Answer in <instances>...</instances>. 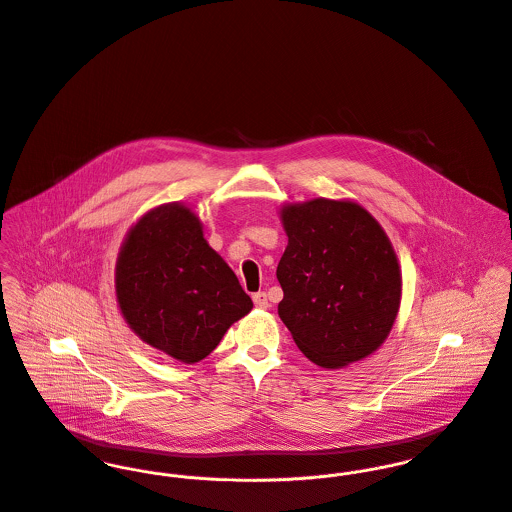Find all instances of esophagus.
<instances>
[{"label": "esophagus", "mask_w": 512, "mask_h": 512, "mask_svg": "<svg viewBox=\"0 0 512 512\" xmlns=\"http://www.w3.org/2000/svg\"><path fill=\"white\" fill-rule=\"evenodd\" d=\"M252 299H254V305H256V307H260V309L270 307V301H268V295H266V292L254 293V295H252Z\"/></svg>", "instance_id": "34e87169"}]
</instances>
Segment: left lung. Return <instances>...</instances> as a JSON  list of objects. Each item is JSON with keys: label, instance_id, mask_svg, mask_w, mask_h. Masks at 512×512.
Here are the masks:
<instances>
[{"label": "left lung", "instance_id": "1", "mask_svg": "<svg viewBox=\"0 0 512 512\" xmlns=\"http://www.w3.org/2000/svg\"><path fill=\"white\" fill-rule=\"evenodd\" d=\"M288 248L278 313L299 351L325 368L351 365L388 337L402 292L392 244L365 209L315 199L282 211Z\"/></svg>", "mask_w": 512, "mask_h": 512}]
</instances>
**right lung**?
<instances>
[{
  "instance_id": "right-lung-1",
  "label": "right lung",
  "mask_w": 512,
  "mask_h": 512,
  "mask_svg": "<svg viewBox=\"0 0 512 512\" xmlns=\"http://www.w3.org/2000/svg\"><path fill=\"white\" fill-rule=\"evenodd\" d=\"M116 293L128 325L187 365L211 355L252 309L199 219L177 203L153 209L130 230L116 264Z\"/></svg>"
}]
</instances>
